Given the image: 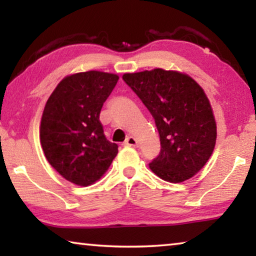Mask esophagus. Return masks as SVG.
Segmentation results:
<instances>
[{
  "label": "esophagus",
  "instance_id": "obj_1",
  "mask_svg": "<svg viewBox=\"0 0 256 256\" xmlns=\"http://www.w3.org/2000/svg\"><path fill=\"white\" fill-rule=\"evenodd\" d=\"M124 144L125 146H130V147H138V146H139V144H138V141H136V138H133L131 136L126 138V140H125Z\"/></svg>",
  "mask_w": 256,
  "mask_h": 256
}]
</instances>
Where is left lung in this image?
I'll use <instances>...</instances> for the list:
<instances>
[{
	"instance_id": "8db88e82",
	"label": "left lung",
	"mask_w": 256,
	"mask_h": 256,
	"mask_svg": "<svg viewBox=\"0 0 256 256\" xmlns=\"http://www.w3.org/2000/svg\"><path fill=\"white\" fill-rule=\"evenodd\" d=\"M155 120L160 152L149 168L168 182L192 178L208 163L216 141V123L204 90L189 75L152 70L123 75Z\"/></svg>"
}]
</instances>
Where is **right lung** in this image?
I'll return each instance as SVG.
<instances>
[{
	"label": "right lung",
	"mask_w": 256,
	"mask_h": 256,
	"mask_svg": "<svg viewBox=\"0 0 256 256\" xmlns=\"http://www.w3.org/2000/svg\"><path fill=\"white\" fill-rule=\"evenodd\" d=\"M118 78L99 70L76 72L60 80L48 96L40 120V144L50 165L72 184H93L118 152L99 120Z\"/></svg>",
	"instance_id": "1"
}]
</instances>
